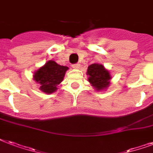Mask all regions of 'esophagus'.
<instances>
[{"label": "esophagus", "mask_w": 153, "mask_h": 153, "mask_svg": "<svg viewBox=\"0 0 153 153\" xmlns=\"http://www.w3.org/2000/svg\"><path fill=\"white\" fill-rule=\"evenodd\" d=\"M72 67L74 68V69H79V68H80V64H79V63H76V64L73 65Z\"/></svg>", "instance_id": "esophagus-1"}]
</instances>
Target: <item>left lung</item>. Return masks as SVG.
<instances>
[{
  "instance_id": "8db88e82",
  "label": "left lung",
  "mask_w": 153,
  "mask_h": 153,
  "mask_svg": "<svg viewBox=\"0 0 153 153\" xmlns=\"http://www.w3.org/2000/svg\"><path fill=\"white\" fill-rule=\"evenodd\" d=\"M86 74L89 76L88 81L91 86L97 91H102L109 86V80L111 79V76L109 71H107L103 65L99 63L90 65Z\"/></svg>"
}]
</instances>
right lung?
<instances>
[{
  "mask_svg": "<svg viewBox=\"0 0 153 153\" xmlns=\"http://www.w3.org/2000/svg\"><path fill=\"white\" fill-rule=\"evenodd\" d=\"M69 69L50 60L34 73L33 79L39 83V90L46 94H52L57 91V86L63 80L65 73Z\"/></svg>",
  "mask_w": 153,
  "mask_h": 153,
  "instance_id": "obj_1",
  "label": "right lung"
}]
</instances>
